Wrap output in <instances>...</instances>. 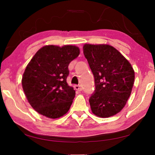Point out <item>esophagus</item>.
Listing matches in <instances>:
<instances>
[{"instance_id": "1", "label": "esophagus", "mask_w": 155, "mask_h": 155, "mask_svg": "<svg viewBox=\"0 0 155 155\" xmlns=\"http://www.w3.org/2000/svg\"><path fill=\"white\" fill-rule=\"evenodd\" d=\"M74 87H75L76 90L79 91V92H81V91H82V90H83L81 85H75L74 86Z\"/></svg>"}]
</instances>
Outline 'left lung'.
I'll return each mask as SVG.
<instances>
[{
  "label": "left lung",
  "instance_id": "obj_1",
  "mask_svg": "<svg viewBox=\"0 0 155 155\" xmlns=\"http://www.w3.org/2000/svg\"><path fill=\"white\" fill-rule=\"evenodd\" d=\"M83 53L94 78L95 90L89 99L92 113L101 118L116 115L125 107L131 94L134 70L110 45L86 44Z\"/></svg>",
  "mask_w": 155,
  "mask_h": 155
}]
</instances>
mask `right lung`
<instances>
[{
	"label": "right lung",
	"instance_id": "1",
	"mask_svg": "<svg viewBox=\"0 0 155 155\" xmlns=\"http://www.w3.org/2000/svg\"><path fill=\"white\" fill-rule=\"evenodd\" d=\"M80 54L75 46H44L27 65L22 84L31 107L46 117L60 118L68 111L75 91L66 82L68 65Z\"/></svg>",
	"mask_w": 155,
	"mask_h": 155
}]
</instances>
